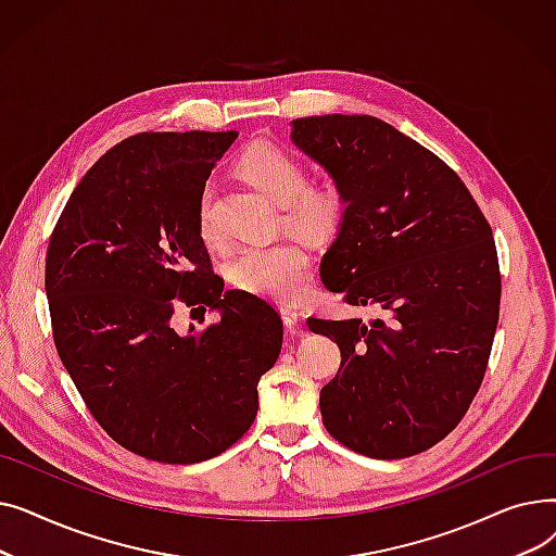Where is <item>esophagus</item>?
Segmentation results:
<instances>
[{"mask_svg": "<svg viewBox=\"0 0 556 556\" xmlns=\"http://www.w3.org/2000/svg\"><path fill=\"white\" fill-rule=\"evenodd\" d=\"M281 317H283V325L288 329H295L300 323V311L293 306H281Z\"/></svg>", "mask_w": 556, "mask_h": 556, "instance_id": "1", "label": "esophagus"}]
</instances>
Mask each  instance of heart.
Masks as SVG:
<instances>
[{
  "mask_svg": "<svg viewBox=\"0 0 556 556\" xmlns=\"http://www.w3.org/2000/svg\"><path fill=\"white\" fill-rule=\"evenodd\" d=\"M239 170L256 189L283 204L286 223L311 239H331L349 212V193L336 178L306 182L304 162L273 141H256L241 155ZM214 187L204 185L198 198V231L204 241H216ZM227 275L252 295L295 302L311 277L308 252L293 243L243 248L227 261Z\"/></svg>",
  "mask_w": 556,
  "mask_h": 556,
  "instance_id": "b5f03b06",
  "label": "heart"
}]
</instances>
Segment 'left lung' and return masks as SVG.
<instances>
[{"mask_svg":"<svg viewBox=\"0 0 556 556\" xmlns=\"http://www.w3.org/2000/svg\"><path fill=\"white\" fill-rule=\"evenodd\" d=\"M290 137L349 193L319 277L342 302L383 311L306 319L342 358L319 392L325 428L367 457L417 455L482 386L501 313L491 227L446 162L376 116H304Z\"/></svg>","mask_w":556,"mask_h":556,"instance_id":"left-lung-1","label":"left lung"}]
</instances>
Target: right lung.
Instances as JSON below:
<instances>
[{
    "label": "right lung",
    "mask_w": 556,
    "mask_h": 556,
    "mask_svg": "<svg viewBox=\"0 0 556 556\" xmlns=\"http://www.w3.org/2000/svg\"><path fill=\"white\" fill-rule=\"evenodd\" d=\"M239 137L139 132L72 191L47 250L51 331L87 410L112 440L164 464L237 444L258 410V378L279 358V313L223 290L198 231V198ZM180 305L218 309L180 334Z\"/></svg>",
    "instance_id": "right-lung-1"
}]
</instances>
